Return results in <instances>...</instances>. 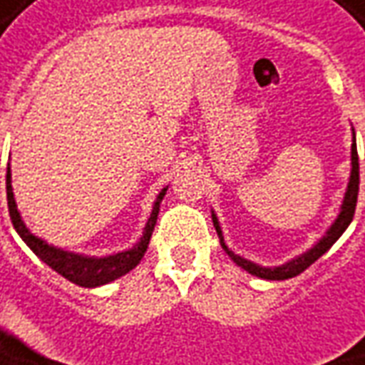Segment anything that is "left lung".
Here are the masks:
<instances>
[{
  "label": "left lung",
  "mask_w": 365,
  "mask_h": 365,
  "mask_svg": "<svg viewBox=\"0 0 365 365\" xmlns=\"http://www.w3.org/2000/svg\"><path fill=\"white\" fill-rule=\"evenodd\" d=\"M351 168H349V180H348V187H346V193H344V202L339 205V214L338 217L331 222L328 230H326V234L319 237L316 244L312 245L307 252L304 254L296 255V257H292L289 262L286 264H282V266H259V264H255L252 259H245L242 255L234 254L227 245H225L224 240V232H222V225H220V220H217V215L212 212V220H214V227L215 232H217V237H220V244L224 247V252L232 259H234L235 264L240 267H244L247 274H252L255 277H262V279H289V277H296L299 276L304 269L312 266L316 259H319L322 255L328 252L331 245L336 244L339 240V235L344 234L346 230H348V225L351 224V220H354V212H356V202H358V190H359V163H358V148H356V133L351 131Z\"/></svg>",
  "instance_id": "8db88e82"
}]
</instances>
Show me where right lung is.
<instances>
[{
  "label": "right lung",
  "mask_w": 365,
  "mask_h": 365,
  "mask_svg": "<svg viewBox=\"0 0 365 365\" xmlns=\"http://www.w3.org/2000/svg\"><path fill=\"white\" fill-rule=\"evenodd\" d=\"M6 190H7V207H9V215H11V224L16 227V232L19 237L27 244V247L34 254L51 267L53 272H58L59 276H63L69 282L78 284L81 287H99L110 284L118 277L125 276L128 272H131L133 267L141 262V257L148 250L150 237L153 234V227L158 222V214H160V203H162L163 195L168 192V185L163 187L162 192L158 193L155 202H153V210H151L148 224L141 232V237L131 245L130 250H123L118 254L103 255H86L76 254V252H68L63 247H58L53 244H47L46 240L37 237L36 234H31V230L27 227L24 217L17 210L16 197H14V187H11V168L7 165V178H6Z\"/></svg>",
  "instance_id": "right-lung-1"
}]
</instances>
